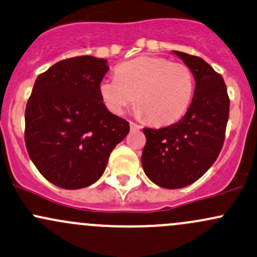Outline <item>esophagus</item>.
<instances>
[{"label":"esophagus","instance_id":"obj_1","mask_svg":"<svg viewBox=\"0 0 257 257\" xmlns=\"http://www.w3.org/2000/svg\"><path fill=\"white\" fill-rule=\"evenodd\" d=\"M129 125H131V129H132V131H139V129L142 128V126H140L139 124L134 123V121H131V123H129Z\"/></svg>","mask_w":257,"mask_h":257}]
</instances>
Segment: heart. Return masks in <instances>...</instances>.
Here are the masks:
<instances>
[{"instance_id":"b5f03b06","label":"heart","mask_w":257,"mask_h":257,"mask_svg":"<svg viewBox=\"0 0 257 257\" xmlns=\"http://www.w3.org/2000/svg\"><path fill=\"white\" fill-rule=\"evenodd\" d=\"M115 76L99 83L102 101L114 114L125 112L136 99L138 114L161 125L180 119L192 101L194 77L185 64L139 56L120 64Z\"/></svg>"}]
</instances>
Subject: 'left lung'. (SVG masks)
Wrapping results in <instances>:
<instances>
[{"mask_svg":"<svg viewBox=\"0 0 257 257\" xmlns=\"http://www.w3.org/2000/svg\"><path fill=\"white\" fill-rule=\"evenodd\" d=\"M192 71V103L177 123L144 128L142 164L147 176L164 188H182L203 176L219 155L229 118L228 91L220 74L198 56L174 51Z\"/></svg>","mask_w":257,"mask_h":257,"instance_id":"left-lung-1","label":"left lung"}]
</instances>
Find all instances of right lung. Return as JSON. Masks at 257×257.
<instances>
[{
	"label": "right lung",
	"mask_w": 257,
	"mask_h": 257,
	"mask_svg": "<svg viewBox=\"0 0 257 257\" xmlns=\"http://www.w3.org/2000/svg\"><path fill=\"white\" fill-rule=\"evenodd\" d=\"M107 60L65 59L40 74L26 107L29 158L48 181L65 190L87 187L103 175L129 123L104 106L99 83Z\"/></svg>",
	"instance_id": "add662e5"
}]
</instances>
